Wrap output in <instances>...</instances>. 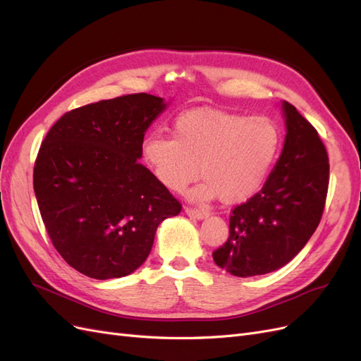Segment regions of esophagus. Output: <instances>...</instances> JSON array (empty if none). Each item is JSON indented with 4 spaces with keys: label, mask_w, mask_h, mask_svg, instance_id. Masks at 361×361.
Returning a JSON list of instances; mask_svg holds the SVG:
<instances>
[{
    "label": "esophagus",
    "mask_w": 361,
    "mask_h": 361,
    "mask_svg": "<svg viewBox=\"0 0 361 361\" xmlns=\"http://www.w3.org/2000/svg\"><path fill=\"white\" fill-rule=\"evenodd\" d=\"M184 214H186L190 218H195V219H204V218L209 216L206 210H197V209H190V207L184 209Z\"/></svg>",
    "instance_id": "34e87169"
}]
</instances>
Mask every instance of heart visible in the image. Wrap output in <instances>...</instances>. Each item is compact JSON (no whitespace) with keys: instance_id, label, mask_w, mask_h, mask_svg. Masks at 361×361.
<instances>
[{"instance_id":"1","label":"heart","mask_w":361,"mask_h":361,"mask_svg":"<svg viewBox=\"0 0 361 361\" xmlns=\"http://www.w3.org/2000/svg\"><path fill=\"white\" fill-rule=\"evenodd\" d=\"M172 138L147 135L142 159L161 186L180 192L198 177L192 198L219 197L236 204L262 188L281 149V131L269 117L221 109H192L177 117Z\"/></svg>"}]
</instances>
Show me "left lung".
I'll return each instance as SVG.
<instances>
[{"label":"left lung","mask_w":361,"mask_h":361,"mask_svg":"<svg viewBox=\"0 0 361 361\" xmlns=\"http://www.w3.org/2000/svg\"><path fill=\"white\" fill-rule=\"evenodd\" d=\"M285 142L264 188L230 216L227 243L214 252L221 269L239 277L282 269L310 241L325 207L328 154L314 126L281 104Z\"/></svg>","instance_id":"8db88e82"}]
</instances>
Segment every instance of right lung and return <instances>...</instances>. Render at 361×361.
<instances>
[{
	"mask_svg": "<svg viewBox=\"0 0 361 361\" xmlns=\"http://www.w3.org/2000/svg\"><path fill=\"white\" fill-rule=\"evenodd\" d=\"M169 102L129 94L80 106L51 126L33 189L54 248L92 279H117L149 256L155 232L181 204L138 163L147 128Z\"/></svg>",
	"mask_w": 361,
	"mask_h": 361,
	"instance_id": "1",
	"label": "right lung"
}]
</instances>
